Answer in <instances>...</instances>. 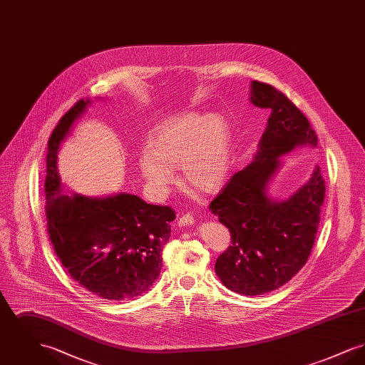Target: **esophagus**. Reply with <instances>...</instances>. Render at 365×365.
Instances as JSON below:
<instances>
[{
  "label": "esophagus",
  "instance_id": "esophagus-1",
  "mask_svg": "<svg viewBox=\"0 0 365 365\" xmlns=\"http://www.w3.org/2000/svg\"><path fill=\"white\" fill-rule=\"evenodd\" d=\"M178 225L179 227H190L194 225V217L191 216V215H183L180 219H179V222H178Z\"/></svg>",
  "mask_w": 365,
  "mask_h": 365
}]
</instances>
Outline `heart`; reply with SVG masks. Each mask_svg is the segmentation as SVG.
Segmentation results:
<instances>
[{"instance_id": "1", "label": "heart", "mask_w": 365, "mask_h": 365, "mask_svg": "<svg viewBox=\"0 0 365 365\" xmlns=\"http://www.w3.org/2000/svg\"><path fill=\"white\" fill-rule=\"evenodd\" d=\"M232 134L226 118L187 112L158 123L138 158L139 171L158 195L175 182L180 165L185 182L195 190L219 189L231 165Z\"/></svg>"}]
</instances>
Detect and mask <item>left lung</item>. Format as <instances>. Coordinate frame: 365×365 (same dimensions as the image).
I'll return each mask as SVG.
<instances>
[{
  "instance_id": "left-lung-1",
  "label": "left lung",
  "mask_w": 365,
  "mask_h": 365,
  "mask_svg": "<svg viewBox=\"0 0 365 365\" xmlns=\"http://www.w3.org/2000/svg\"><path fill=\"white\" fill-rule=\"evenodd\" d=\"M250 103L271 110L257 152L209 209L231 232V245L215 264L216 275L238 294L261 295L287 283L305 265L326 186L314 165L311 178L287 198L269 195L282 156L301 146L317 148V137L302 112L275 87L252 81Z\"/></svg>"
}]
</instances>
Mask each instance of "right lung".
<instances>
[{
  "label": "right lung",
  "instance_id": "right-lung-1",
  "mask_svg": "<svg viewBox=\"0 0 365 365\" xmlns=\"http://www.w3.org/2000/svg\"><path fill=\"white\" fill-rule=\"evenodd\" d=\"M91 100H81L60 119L48 142L46 220L54 252L71 277L104 299L146 293L161 271V252L171 235L175 212L146 204L138 195H66L57 155Z\"/></svg>",
  "mask_w": 365,
  "mask_h": 365
}]
</instances>
